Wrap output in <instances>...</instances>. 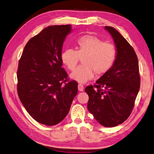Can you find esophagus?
<instances>
[{"label":"esophagus","instance_id":"34e87169","mask_svg":"<svg viewBox=\"0 0 154 154\" xmlns=\"http://www.w3.org/2000/svg\"><path fill=\"white\" fill-rule=\"evenodd\" d=\"M83 89H84V87L83 85L82 84H79L78 85V90L79 91H83Z\"/></svg>","mask_w":154,"mask_h":154}]
</instances>
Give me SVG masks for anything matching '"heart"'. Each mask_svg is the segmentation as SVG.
Masks as SVG:
<instances>
[{"label":"heart","instance_id":"obj_1","mask_svg":"<svg viewBox=\"0 0 154 154\" xmlns=\"http://www.w3.org/2000/svg\"><path fill=\"white\" fill-rule=\"evenodd\" d=\"M115 46L104 42L100 38L91 35H85L76 41V50L67 48L61 54L62 63L67 69L73 71L80 59L83 65L71 74V78L79 83L92 79L94 72L98 75L105 74L112 68L116 59Z\"/></svg>","mask_w":154,"mask_h":154}]
</instances>
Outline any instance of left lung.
Wrapping results in <instances>:
<instances>
[{
	"mask_svg": "<svg viewBox=\"0 0 154 154\" xmlns=\"http://www.w3.org/2000/svg\"><path fill=\"white\" fill-rule=\"evenodd\" d=\"M117 49L116 59L108 72L87 86L88 110L106 127H116L127 119L133 111L140 85L137 56L115 28L106 26Z\"/></svg>",
	"mask_w": 154,
	"mask_h": 154,
	"instance_id": "left-lung-1",
	"label": "left lung"
}]
</instances>
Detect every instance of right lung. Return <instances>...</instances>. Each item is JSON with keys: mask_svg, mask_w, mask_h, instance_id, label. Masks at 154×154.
I'll return each mask as SVG.
<instances>
[{"mask_svg": "<svg viewBox=\"0 0 154 154\" xmlns=\"http://www.w3.org/2000/svg\"><path fill=\"white\" fill-rule=\"evenodd\" d=\"M71 25L46 27L27 42L17 71V94L29 114L47 126L60 123L77 94V82L69 81L61 60Z\"/></svg>", "mask_w": 154, "mask_h": 154, "instance_id": "add662e5", "label": "right lung"}]
</instances>
